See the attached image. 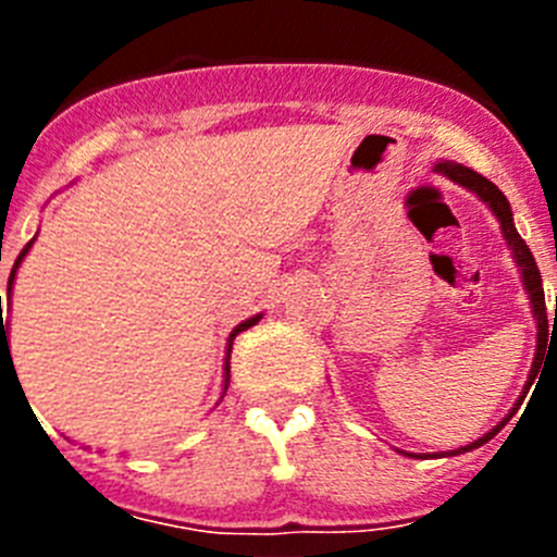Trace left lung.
<instances>
[{"mask_svg": "<svg viewBox=\"0 0 557 557\" xmlns=\"http://www.w3.org/2000/svg\"><path fill=\"white\" fill-rule=\"evenodd\" d=\"M435 170L444 172V175H449L455 184L466 186V189H471V191H476V195H480V198L491 206V211H494L496 218H499L502 234H505V239H508L510 250H513V256H516V262H519L521 278H524V287H528V293H530V304H533V314H535V321H539V348H535V362H533V371H530V382H528V385H533L535 373H539V368H541V359L547 357V343L553 339V337H549V329L555 332V326H557V304H555V318H547V304H544V287H541L539 264H535V259H533V253H530L528 243H524V239L519 236V231H516L513 211H510L508 198L502 195L499 186L491 184L488 178H482L480 172L469 170V166H462V164H451V161L435 164ZM519 401H524V398H519ZM513 410H516V407H513ZM510 418H513V412H510L505 421H499V426H496V430H491L488 435H482L480 441H474V444H469V446H462V449H457V451H444V455H462V451L476 449V446L488 444L491 437H494L496 432L502 430V426L508 424Z\"/></svg>", "mask_w": 557, "mask_h": 557, "instance_id": "8db88e82", "label": "left lung"}]
</instances>
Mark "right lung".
Masks as SVG:
<instances>
[{
  "label": "right lung",
  "mask_w": 557,
  "mask_h": 557,
  "mask_svg": "<svg viewBox=\"0 0 557 557\" xmlns=\"http://www.w3.org/2000/svg\"><path fill=\"white\" fill-rule=\"evenodd\" d=\"M29 245H33V243H27V245H24V248H22V253H18V259H16V264H13V270H10L8 289L13 287V275H16V268H18V264H22L24 253H27V250H29ZM0 298H2V295H0ZM259 318H262V314H256V318H250V321L239 323V326H236L234 332H231V337H228V359H231V346H234V337H236V334H239V332H245V329H250V326H253V323L259 321ZM2 354H10V346H8V334H4V318H2V309H0V359H2ZM228 359H225V387H228V371H231ZM10 362H13V359H10Z\"/></svg>",
  "instance_id": "right-lung-1"
}]
</instances>
